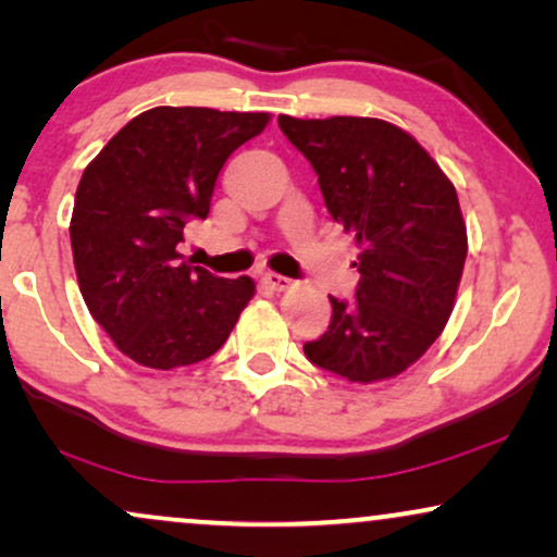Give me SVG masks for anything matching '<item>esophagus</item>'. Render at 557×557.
Instances as JSON below:
<instances>
[{
  "label": "esophagus",
  "instance_id": "obj_1",
  "mask_svg": "<svg viewBox=\"0 0 557 557\" xmlns=\"http://www.w3.org/2000/svg\"><path fill=\"white\" fill-rule=\"evenodd\" d=\"M261 281L269 288H273V292H286V288H292L294 286V281L288 278V276H281V273H273V271H265L263 276H261Z\"/></svg>",
  "mask_w": 557,
  "mask_h": 557
}]
</instances>
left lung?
<instances>
[{
	"mask_svg": "<svg viewBox=\"0 0 557 557\" xmlns=\"http://www.w3.org/2000/svg\"><path fill=\"white\" fill-rule=\"evenodd\" d=\"M278 126L360 246L355 301L330 296V330L304 352L349 383L400 375L444 332L459 292L469 243L451 180L391 121L278 116Z\"/></svg>",
	"mask_w": 557,
	"mask_h": 557,
	"instance_id": "1",
	"label": "left lung"
}]
</instances>
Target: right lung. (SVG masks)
Returning <instances> with one entry per match:
<instances>
[{"label": "right lung", "mask_w": 557, "mask_h": 557, "mask_svg": "<svg viewBox=\"0 0 557 557\" xmlns=\"http://www.w3.org/2000/svg\"><path fill=\"white\" fill-rule=\"evenodd\" d=\"M271 113L157 106L128 121L75 189L71 246L90 317L151 370L208 360L253 299V278L182 261L189 220L210 212L218 174Z\"/></svg>", "instance_id": "obj_1"}]
</instances>
